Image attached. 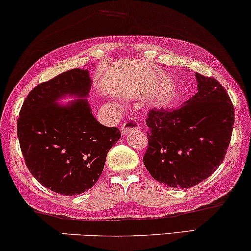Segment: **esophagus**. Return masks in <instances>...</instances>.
I'll return each instance as SVG.
<instances>
[{
    "instance_id": "obj_1",
    "label": "esophagus",
    "mask_w": 251,
    "mask_h": 251,
    "mask_svg": "<svg viewBox=\"0 0 251 251\" xmlns=\"http://www.w3.org/2000/svg\"><path fill=\"white\" fill-rule=\"evenodd\" d=\"M140 128L138 122L136 121V120H128V121H126L123 123L122 126H121V131L123 135H126V133L131 131V130H138Z\"/></svg>"
}]
</instances>
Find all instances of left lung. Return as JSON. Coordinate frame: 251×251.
<instances>
[{
  "instance_id": "1",
  "label": "left lung",
  "mask_w": 251,
  "mask_h": 251,
  "mask_svg": "<svg viewBox=\"0 0 251 251\" xmlns=\"http://www.w3.org/2000/svg\"><path fill=\"white\" fill-rule=\"evenodd\" d=\"M198 92L173 111L152 109L144 164L154 179L188 188L210 176L224 160L234 125V107L215 78L195 73Z\"/></svg>"
}]
</instances>
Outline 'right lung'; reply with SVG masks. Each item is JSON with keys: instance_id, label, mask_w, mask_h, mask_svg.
I'll return each mask as SVG.
<instances>
[{"instance_id": "add662e5", "label": "right lung", "mask_w": 251, "mask_h": 251, "mask_svg": "<svg viewBox=\"0 0 251 251\" xmlns=\"http://www.w3.org/2000/svg\"><path fill=\"white\" fill-rule=\"evenodd\" d=\"M91 84L89 70L74 68L34 88L20 109L17 132L26 166L56 193L72 197L94 186L121 137L92 114ZM65 97L78 99L59 104Z\"/></svg>"}]
</instances>
